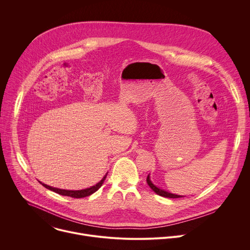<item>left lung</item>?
Returning a JSON list of instances; mask_svg holds the SVG:
<instances>
[{
  "instance_id": "8db88e82",
  "label": "left lung",
  "mask_w": 250,
  "mask_h": 250,
  "mask_svg": "<svg viewBox=\"0 0 250 250\" xmlns=\"http://www.w3.org/2000/svg\"><path fill=\"white\" fill-rule=\"evenodd\" d=\"M146 181H147V184H148V186L157 194V195H159V196H161V197H165V198H172V199H175V198H181V197H183V196H180V195H175V194H171V193H168V192H166V191H164V190H162V189H159V188H157L155 185H153L152 184V182L150 181V178H149V175L147 176V178H146Z\"/></svg>"
}]
</instances>
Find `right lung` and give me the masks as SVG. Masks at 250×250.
I'll return each mask as SVG.
<instances>
[{
  "mask_svg": "<svg viewBox=\"0 0 250 250\" xmlns=\"http://www.w3.org/2000/svg\"><path fill=\"white\" fill-rule=\"evenodd\" d=\"M106 175H104V177L103 178V179L98 183L96 184L95 186H92L91 188H87V189H84V190H79V191H70V190H62V189H57V188H53V187H50V186H47L45 184H42V186H44L46 189H49L59 195H62V196H68V197H72V198H84V197H88L90 195H92L93 193H95L96 191H98L101 186L103 185L104 179H105Z\"/></svg>",
  "mask_w": 250,
  "mask_h": 250,
  "instance_id": "right-lung-1",
  "label": "right lung"
}]
</instances>
